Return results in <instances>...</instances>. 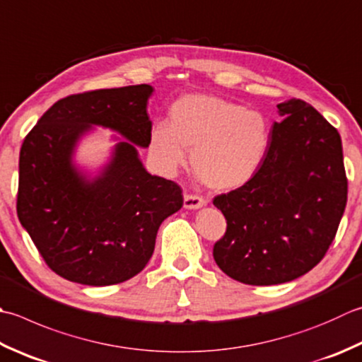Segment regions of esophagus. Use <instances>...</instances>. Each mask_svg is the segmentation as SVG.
Instances as JSON below:
<instances>
[{
	"mask_svg": "<svg viewBox=\"0 0 362 362\" xmlns=\"http://www.w3.org/2000/svg\"><path fill=\"white\" fill-rule=\"evenodd\" d=\"M205 204H207V199L204 196L191 193H185V196H183V207L185 209H199Z\"/></svg>",
	"mask_w": 362,
	"mask_h": 362,
	"instance_id": "34e87169",
	"label": "esophagus"
}]
</instances>
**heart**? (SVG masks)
<instances>
[{
    "mask_svg": "<svg viewBox=\"0 0 362 362\" xmlns=\"http://www.w3.org/2000/svg\"><path fill=\"white\" fill-rule=\"evenodd\" d=\"M270 127L259 110L216 95L194 94L177 100L171 122L152 127L151 148L166 169L187 160L193 148V169L204 185L233 189L256 175L267 153Z\"/></svg>",
    "mask_w": 362,
    "mask_h": 362,
    "instance_id": "1",
    "label": "heart"
}]
</instances>
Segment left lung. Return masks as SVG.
I'll use <instances>...</instances> for the list:
<instances>
[{
    "label": "left lung",
    "mask_w": 362,
    "mask_h": 362,
    "mask_svg": "<svg viewBox=\"0 0 362 362\" xmlns=\"http://www.w3.org/2000/svg\"><path fill=\"white\" fill-rule=\"evenodd\" d=\"M256 175L214 197L228 221L214 246L216 265L238 282L274 286L320 262L344 215L349 193L341 134L300 98L279 103Z\"/></svg>",
    "instance_id": "left-lung-1"
}]
</instances>
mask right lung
I'll return each mask as SVG.
<instances>
[{"mask_svg": "<svg viewBox=\"0 0 362 362\" xmlns=\"http://www.w3.org/2000/svg\"><path fill=\"white\" fill-rule=\"evenodd\" d=\"M152 86L97 89L56 102L20 148L17 215L42 259L61 278L112 286L147 265L160 224L180 210V185L151 175L123 141L105 173L86 182L71 166L76 139L90 124L151 144L146 106Z\"/></svg>", "mask_w": 362, "mask_h": 362, "instance_id": "add662e5", "label": "right lung"}]
</instances>
